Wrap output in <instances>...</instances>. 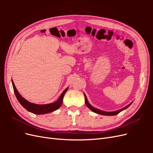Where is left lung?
I'll use <instances>...</instances> for the list:
<instances>
[{
	"mask_svg": "<svg viewBox=\"0 0 153 153\" xmlns=\"http://www.w3.org/2000/svg\"><path fill=\"white\" fill-rule=\"evenodd\" d=\"M84 96H85V105H87V106L88 108H89L91 110H92V112H94L96 114H101V115H117L119 113H120L121 112V111L124 110V109H126L129 106H130V105L131 104V103L130 104H129L128 106H126V107H124V108L123 109H121V110H117V111H115V112H105V111H102V110H100L99 109H97L96 108H94L93 106H92L89 103V102H88L87 101V99L86 98L85 95L84 94Z\"/></svg>",
	"mask_w": 153,
	"mask_h": 153,
	"instance_id": "obj_1",
	"label": "left lung"
}]
</instances>
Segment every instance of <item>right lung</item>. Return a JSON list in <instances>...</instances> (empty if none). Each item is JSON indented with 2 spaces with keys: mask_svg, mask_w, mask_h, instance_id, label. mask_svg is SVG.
<instances>
[{
  "mask_svg": "<svg viewBox=\"0 0 153 153\" xmlns=\"http://www.w3.org/2000/svg\"><path fill=\"white\" fill-rule=\"evenodd\" d=\"M12 84L13 87L14 92H15V96L16 97L18 101H19V103L24 106L27 110H28L29 112H30L34 114H38V115L52 112L53 111L56 110L59 108L61 107V106L62 104L63 97L68 89V88H67V89H66L63 91V92L61 94V96L59 97L58 100L57 101H55V102L50 103V104H46V105H37L34 103H32L23 98L19 92H18V91H17L15 85V84H14L13 80H12Z\"/></svg>",
  "mask_w": 153,
  "mask_h": 153,
  "instance_id": "1",
  "label": "right lung"
}]
</instances>
